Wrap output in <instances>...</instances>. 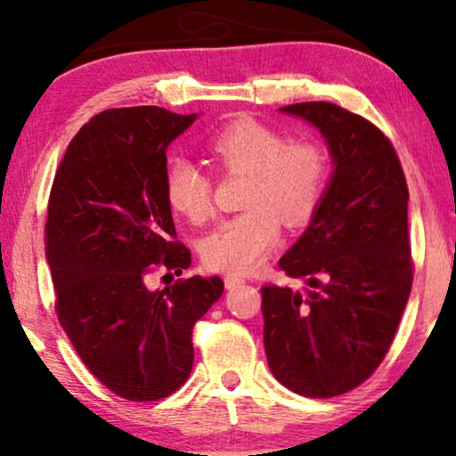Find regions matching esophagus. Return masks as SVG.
<instances>
[{"label":"esophagus","instance_id":"34e87169","mask_svg":"<svg viewBox=\"0 0 456 456\" xmlns=\"http://www.w3.org/2000/svg\"><path fill=\"white\" fill-rule=\"evenodd\" d=\"M224 284H226V289H228V290L240 289V286L245 284V278H242V276H236V273H228V276H224Z\"/></svg>","mask_w":456,"mask_h":456}]
</instances>
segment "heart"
<instances>
[{
    "instance_id": "1",
    "label": "heart",
    "mask_w": 456,
    "mask_h": 456,
    "mask_svg": "<svg viewBox=\"0 0 456 456\" xmlns=\"http://www.w3.org/2000/svg\"><path fill=\"white\" fill-rule=\"evenodd\" d=\"M208 149L224 172H245V211L226 217L205 236L201 253L211 270L251 273L280 240V217L301 226L320 208L330 178V159L320 142L289 139L257 118H234L214 130ZM166 197L178 214L201 224L214 211L209 174L186 158L166 170Z\"/></svg>"
}]
</instances>
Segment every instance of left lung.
I'll return each mask as SVG.
<instances>
[{
    "instance_id": "8db88e82",
    "label": "left lung",
    "mask_w": 456,
    "mask_h": 456,
    "mask_svg": "<svg viewBox=\"0 0 456 456\" xmlns=\"http://www.w3.org/2000/svg\"><path fill=\"white\" fill-rule=\"evenodd\" d=\"M280 111L320 130L334 172L307 230L278 261L311 289H261L265 357L289 390L330 398L363 384L395 340L413 284L409 189L392 142L365 118L328 102Z\"/></svg>"
}]
</instances>
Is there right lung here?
<instances>
[{"instance_id":"1","label":"right lung","mask_w":456,"mask_h":456,"mask_svg":"<svg viewBox=\"0 0 456 456\" xmlns=\"http://www.w3.org/2000/svg\"><path fill=\"white\" fill-rule=\"evenodd\" d=\"M195 120L155 105L102 111L70 141L49 195L58 320L93 376L126 401H159L189 379L192 328L224 292L217 276L147 289L158 265L176 276L191 265L166 197V151Z\"/></svg>"}]
</instances>
